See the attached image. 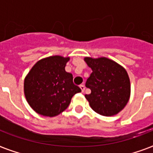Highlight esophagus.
Segmentation results:
<instances>
[{
    "mask_svg": "<svg viewBox=\"0 0 153 153\" xmlns=\"http://www.w3.org/2000/svg\"><path fill=\"white\" fill-rule=\"evenodd\" d=\"M79 87H80V89H81L82 92L83 93L84 91H85V86H84V85H81V86H79Z\"/></svg>",
    "mask_w": 153,
    "mask_h": 153,
    "instance_id": "1",
    "label": "esophagus"
}]
</instances>
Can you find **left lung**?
<instances>
[{"label":"left lung","instance_id":"8db88e82","mask_svg":"<svg viewBox=\"0 0 153 153\" xmlns=\"http://www.w3.org/2000/svg\"><path fill=\"white\" fill-rule=\"evenodd\" d=\"M84 61L92 70L86 82L91 93L85 95L92 109L102 116L117 114L130 98V80L126 70L105 57H85Z\"/></svg>","mask_w":153,"mask_h":153}]
</instances>
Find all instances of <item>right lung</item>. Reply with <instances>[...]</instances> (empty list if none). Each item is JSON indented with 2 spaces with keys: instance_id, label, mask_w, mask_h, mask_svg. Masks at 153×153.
<instances>
[{
  "instance_id": "obj_1",
  "label": "right lung",
  "mask_w": 153,
  "mask_h": 153,
  "mask_svg": "<svg viewBox=\"0 0 153 153\" xmlns=\"http://www.w3.org/2000/svg\"><path fill=\"white\" fill-rule=\"evenodd\" d=\"M70 57L53 55L39 60L26 75L24 91L27 103L37 114L55 117L63 112L72 97L81 92L73 75L65 71Z\"/></svg>"
}]
</instances>
